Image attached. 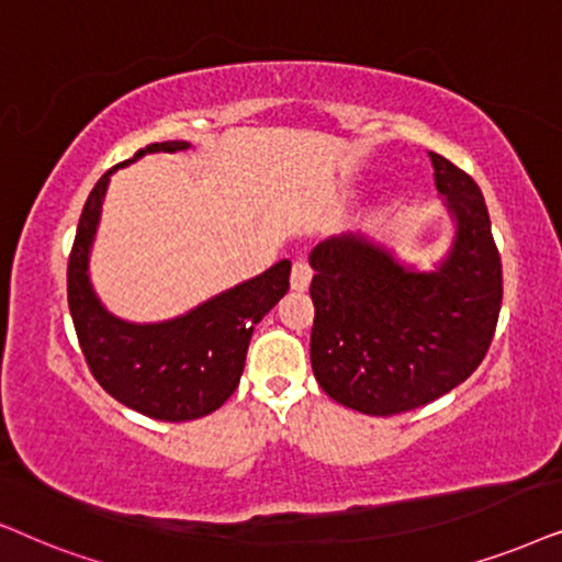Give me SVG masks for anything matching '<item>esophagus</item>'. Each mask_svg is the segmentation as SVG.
Returning a JSON list of instances; mask_svg holds the SVG:
<instances>
[{
	"mask_svg": "<svg viewBox=\"0 0 562 562\" xmlns=\"http://www.w3.org/2000/svg\"><path fill=\"white\" fill-rule=\"evenodd\" d=\"M311 267L305 265V261H295L293 272H290V288H293L295 293H305V290L311 288Z\"/></svg>",
	"mask_w": 562,
	"mask_h": 562,
	"instance_id": "obj_1",
	"label": "esophagus"
}]
</instances>
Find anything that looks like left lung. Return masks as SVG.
I'll list each match as a JSON object with an SVG mask.
<instances>
[{"mask_svg":"<svg viewBox=\"0 0 562 562\" xmlns=\"http://www.w3.org/2000/svg\"><path fill=\"white\" fill-rule=\"evenodd\" d=\"M429 159L454 223L434 269L368 234L331 236L311 251L313 375L328 398L359 414H403L450 393L473 375L496 331L504 285L481 187L445 156Z\"/></svg>","mask_w":562,"mask_h":562,"instance_id":"left-lung-1","label":"left lung"}]
</instances>
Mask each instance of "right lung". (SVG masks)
<instances>
[{
	"instance_id": "obj_1",
	"label": "right lung",
	"mask_w": 562,
	"mask_h": 562,
	"mask_svg": "<svg viewBox=\"0 0 562 562\" xmlns=\"http://www.w3.org/2000/svg\"><path fill=\"white\" fill-rule=\"evenodd\" d=\"M184 148L187 140L151 144L104 171L81 211L66 280L74 328L94 380L123 406L156 422H192L221 408L241 380L254 326L290 288V261L282 259L169 321L133 324L104 308L89 280V257L110 177L146 154Z\"/></svg>"
}]
</instances>
